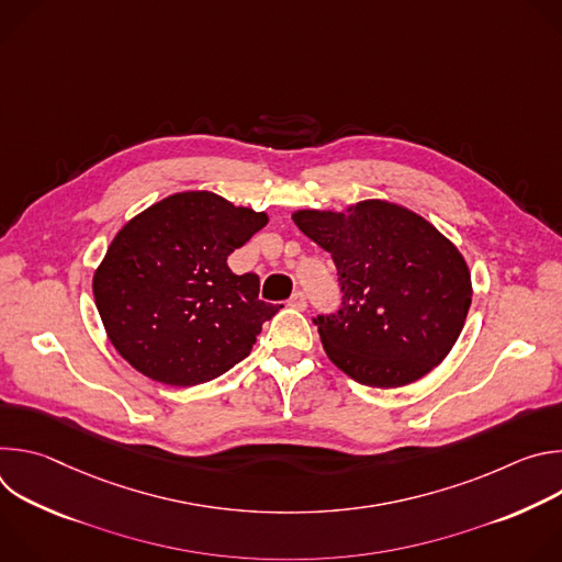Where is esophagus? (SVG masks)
<instances>
[{
  "instance_id": "1",
  "label": "esophagus",
  "mask_w": 562,
  "mask_h": 562,
  "mask_svg": "<svg viewBox=\"0 0 562 562\" xmlns=\"http://www.w3.org/2000/svg\"><path fill=\"white\" fill-rule=\"evenodd\" d=\"M289 306L297 308V311H304L306 308V295L302 291H295L291 297H289Z\"/></svg>"
}]
</instances>
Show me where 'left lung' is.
<instances>
[{
    "label": "left lung",
    "mask_w": 562,
    "mask_h": 562,
    "mask_svg": "<svg viewBox=\"0 0 562 562\" xmlns=\"http://www.w3.org/2000/svg\"><path fill=\"white\" fill-rule=\"evenodd\" d=\"M297 228L331 254L342 308L317 315L329 360L367 386H405L456 345L471 304L458 247L423 215L386 200L345 211H293Z\"/></svg>",
    "instance_id": "left-lung-1"
}]
</instances>
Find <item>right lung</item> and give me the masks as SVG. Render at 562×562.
Masks as SVG:
<instances>
[{
	"label": "right lung",
	"mask_w": 562,
	"mask_h": 562,
	"mask_svg": "<svg viewBox=\"0 0 562 562\" xmlns=\"http://www.w3.org/2000/svg\"><path fill=\"white\" fill-rule=\"evenodd\" d=\"M269 215L211 191H182L131 217L93 273V295L115 351L142 375L204 384L245 360L282 304L258 297L256 273L226 258Z\"/></svg>",
	"instance_id": "right-lung-1"
}]
</instances>
